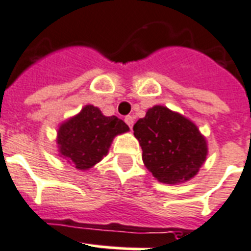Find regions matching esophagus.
I'll return each mask as SVG.
<instances>
[{"label":"esophagus","instance_id":"esophagus-1","mask_svg":"<svg viewBox=\"0 0 251 251\" xmlns=\"http://www.w3.org/2000/svg\"><path fill=\"white\" fill-rule=\"evenodd\" d=\"M125 122H126V124H127V125H129L130 129H131L132 125H134V117H132V116H126V117H125Z\"/></svg>","mask_w":251,"mask_h":251}]
</instances>
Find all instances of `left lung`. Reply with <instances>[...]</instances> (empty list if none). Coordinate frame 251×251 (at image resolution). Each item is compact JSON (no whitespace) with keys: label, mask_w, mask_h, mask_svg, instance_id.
<instances>
[{"label":"left lung","mask_w":251,"mask_h":251,"mask_svg":"<svg viewBox=\"0 0 251 251\" xmlns=\"http://www.w3.org/2000/svg\"><path fill=\"white\" fill-rule=\"evenodd\" d=\"M132 130L143 151L144 165L158 182H187L206 160V138L196 124L168 107L150 108Z\"/></svg>","instance_id":"1"}]
</instances>
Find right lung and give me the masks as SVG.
I'll return each mask as SVG.
<instances>
[{"label":"right lung","mask_w":251,"mask_h":251,"mask_svg":"<svg viewBox=\"0 0 251 251\" xmlns=\"http://www.w3.org/2000/svg\"><path fill=\"white\" fill-rule=\"evenodd\" d=\"M129 130L119 117H107L98 107L87 104L59 125V156L77 170H89L107 156L115 136Z\"/></svg>","instance_id":"obj_1"}]
</instances>
